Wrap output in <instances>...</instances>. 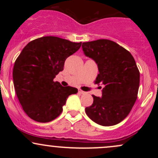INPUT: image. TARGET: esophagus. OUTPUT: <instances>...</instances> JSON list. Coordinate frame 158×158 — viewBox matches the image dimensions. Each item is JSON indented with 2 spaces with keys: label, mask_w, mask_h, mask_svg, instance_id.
Segmentation results:
<instances>
[{
  "label": "esophagus",
  "mask_w": 158,
  "mask_h": 158,
  "mask_svg": "<svg viewBox=\"0 0 158 158\" xmlns=\"http://www.w3.org/2000/svg\"><path fill=\"white\" fill-rule=\"evenodd\" d=\"M78 92H79V94H85V91H83V90H79Z\"/></svg>",
  "instance_id": "obj_1"
}]
</instances>
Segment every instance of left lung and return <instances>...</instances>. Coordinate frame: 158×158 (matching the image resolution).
Here are the masks:
<instances>
[{
	"mask_svg": "<svg viewBox=\"0 0 158 158\" xmlns=\"http://www.w3.org/2000/svg\"><path fill=\"white\" fill-rule=\"evenodd\" d=\"M85 55L96 61L102 83V97L92 95L94 102L85 108L94 122L104 126L118 124L133 108L138 94L139 72L129 51L113 41L99 39L82 43Z\"/></svg>",
	"mask_w": 158,
	"mask_h": 158,
	"instance_id": "left-lung-1",
	"label": "left lung"
}]
</instances>
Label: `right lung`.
Returning a JSON list of instances; mask_svg holds the SVG:
<instances>
[{
	"label": "right lung",
	"mask_w": 158,
	"mask_h": 158,
	"mask_svg": "<svg viewBox=\"0 0 158 158\" xmlns=\"http://www.w3.org/2000/svg\"><path fill=\"white\" fill-rule=\"evenodd\" d=\"M81 45L44 36L24 47L15 61L12 77L16 95L29 117L39 123L53 120L62 112L69 96L77 93L76 88L61 86L53 79Z\"/></svg>",
	"instance_id": "add662e5"
}]
</instances>
